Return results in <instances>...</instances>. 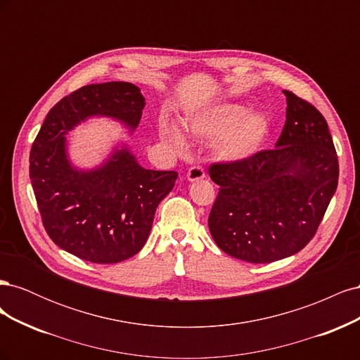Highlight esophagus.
Here are the masks:
<instances>
[{"label": "esophagus", "instance_id": "34e87169", "mask_svg": "<svg viewBox=\"0 0 360 360\" xmlns=\"http://www.w3.org/2000/svg\"><path fill=\"white\" fill-rule=\"evenodd\" d=\"M186 179L188 181H200V180H204L205 179V172L201 167H192L189 168L188 174H186Z\"/></svg>", "mask_w": 360, "mask_h": 360}]
</instances>
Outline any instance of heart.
<instances>
[{
  "mask_svg": "<svg viewBox=\"0 0 360 360\" xmlns=\"http://www.w3.org/2000/svg\"><path fill=\"white\" fill-rule=\"evenodd\" d=\"M193 136L212 141L213 156L224 163H240L255 158L267 144L271 124L267 115L249 111L236 102H221L193 111L183 122ZM160 138L179 153L188 150V139L176 123H163Z\"/></svg>",
  "mask_w": 360,
  "mask_h": 360,
  "instance_id": "b5f03b06",
  "label": "heart"
}]
</instances>
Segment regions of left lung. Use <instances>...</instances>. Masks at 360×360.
<instances>
[{
    "label": "left lung",
    "mask_w": 360,
    "mask_h": 360,
    "mask_svg": "<svg viewBox=\"0 0 360 360\" xmlns=\"http://www.w3.org/2000/svg\"><path fill=\"white\" fill-rule=\"evenodd\" d=\"M287 120L274 150L240 163H216L219 186L209 216L225 254L263 264L309 243L336 192L340 165L329 126L317 108L291 91Z\"/></svg>",
    "instance_id": "left-lung-1"
}]
</instances>
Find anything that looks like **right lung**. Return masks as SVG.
I'll use <instances>...</instances> for the list:
<instances>
[{"instance_id": "right-lung-1", "label": "right lung", "mask_w": 360, "mask_h": 360, "mask_svg": "<svg viewBox=\"0 0 360 360\" xmlns=\"http://www.w3.org/2000/svg\"><path fill=\"white\" fill-rule=\"evenodd\" d=\"M144 106L141 89L130 82L85 85L52 108L31 147L30 179L43 226L58 248L90 263H120L144 248L177 172L141 167L124 141L99 165L79 168L66 136L94 117L134 134Z\"/></svg>"}]
</instances>
